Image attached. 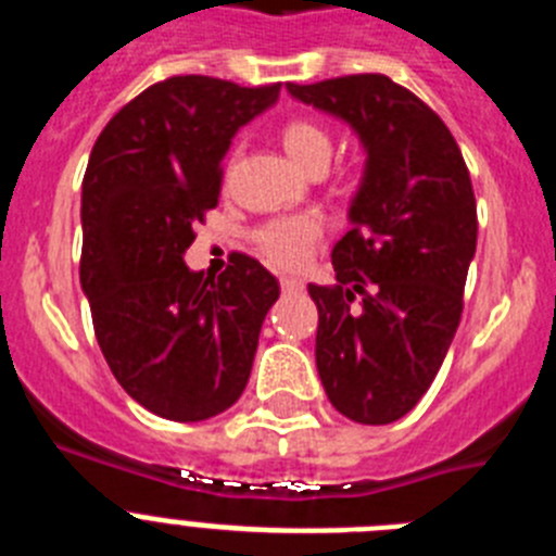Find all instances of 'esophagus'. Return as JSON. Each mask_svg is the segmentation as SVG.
Instances as JSON below:
<instances>
[{"label":"esophagus","mask_w":556,"mask_h":556,"mask_svg":"<svg viewBox=\"0 0 556 556\" xmlns=\"http://www.w3.org/2000/svg\"><path fill=\"white\" fill-rule=\"evenodd\" d=\"M303 283L294 281V278H281V289L283 292H301Z\"/></svg>","instance_id":"esophagus-1"}]
</instances>
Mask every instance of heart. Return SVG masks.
Listing matches in <instances>:
<instances>
[{"label":"heart","instance_id":"obj_1","mask_svg":"<svg viewBox=\"0 0 556 556\" xmlns=\"http://www.w3.org/2000/svg\"><path fill=\"white\" fill-rule=\"evenodd\" d=\"M281 141L303 169H326L333 155V141L326 127L312 119H289L281 127ZM323 219L317 214H292L275 217L255 230V244L273 267L298 269L306 264L314 244L323 239Z\"/></svg>","mask_w":556,"mask_h":556}]
</instances>
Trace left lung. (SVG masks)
Listing matches in <instances>:
<instances>
[{
	"label": "left lung",
	"mask_w": 556,
	"mask_h": 556,
	"mask_svg": "<svg viewBox=\"0 0 556 556\" xmlns=\"http://www.w3.org/2000/svg\"><path fill=\"white\" fill-rule=\"evenodd\" d=\"M289 94L339 116L367 150L351 230L331 250L317 303V370L333 409L365 426L401 420L443 365L476 253L470 172L445 122L387 75H348Z\"/></svg>",
	"instance_id": "obj_1"
}]
</instances>
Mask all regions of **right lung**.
I'll list each match as a JSON object with an SVG mask.
<instances>
[{"instance_id": "obj_1", "label": "right lung", "mask_w": 556, "mask_h": 556, "mask_svg": "<svg viewBox=\"0 0 556 556\" xmlns=\"http://www.w3.org/2000/svg\"><path fill=\"white\" fill-rule=\"evenodd\" d=\"M278 91L166 77L108 122L88 159L80 283L97 342L127 395L166 420L198 424L239 401L281 294L244 253L219 278L184 264L217 208L230 139Z\"/></svg>"}]
</instances>
